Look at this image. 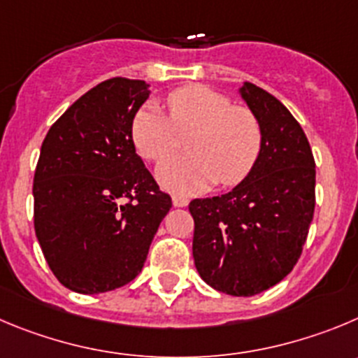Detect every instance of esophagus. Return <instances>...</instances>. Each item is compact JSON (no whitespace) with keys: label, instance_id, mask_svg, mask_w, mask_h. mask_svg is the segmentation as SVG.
<instances>
[{"label":"esophagus","instance_id":"obj_1","mask_svg":"<svg viewBox=\"0 0 358 358\" xmlns=\"http://www.w3.org/2000/svg\"><path fill=\"white\" fill-rule=\"evenodd\" d=\"M173 205L178 206V208H183V206L189 205V199L183 198V196H173Z\"/></svg>","mask_w":358,"mask_h":358}]
</instances>
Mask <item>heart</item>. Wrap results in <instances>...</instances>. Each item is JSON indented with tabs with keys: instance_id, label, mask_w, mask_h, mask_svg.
<instances>
[{
	"instance_id": "b5f03b06",
	"label": "heart",
	"mask_w": 358,
	"mask_h": 358,
	"mask_svg": "<svg viewBox=\"0 0 358 358\" xmlns=\"http://www.w3.org/2000/svg\"><path fill=\"white\" fill-rule=\"evenodd\" d=\"M168 115L146 103L132 120L130 136L139 155L159 162L187 138V155L171 157L157 169L166 189L194 194L212 183L236 185L249 176L262 152V127L249 109L233 106L228 96L201 85L175 90Z\"/></svg>"
}]
</instances>
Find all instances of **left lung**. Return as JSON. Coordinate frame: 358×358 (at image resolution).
Instances as JSON below:
<instances>
[{
    "label": "left lung",
    "mask_w": 358,
    "mask_h": 358,
    "mask_svg": "<svg viewBox=\"0 0 358 358\" xmlns=\"http://www.w3.org/2000/svg\"><path fill=\"white\" fill-rule=\"evenodd\" d=\"M262 127V152L228 194L190 201L192 256L213 289L252 296L285 279L315 213V157L286 106L252 83L238 90Z\"/></svg>",
    "instance_id": "1"
}]
</instances>
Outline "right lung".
Segmentation results:
<instances>
[{"label": "right lung", "instance_id": "1", "mask_svg": "<svg viewBox=\"0 0 358 358\" xmlns=\"http://www.w3.org/2000/svg\"><path fill=\"white\" fill-rule=\"evenodd\" d=\"M148 96L139 79L100 83L56 120L40 148L35 233L56 279L76 293L130 282L171 208L130 136Z\"/></svg>", "mask_w": 358, "mask_h": 358}]
</instances>
